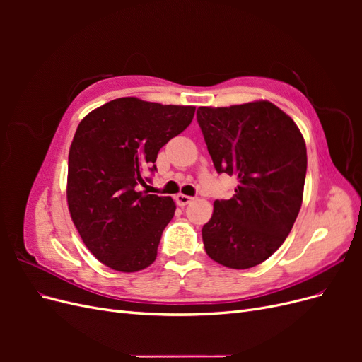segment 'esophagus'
Here are the masks:
<instances>
[{
  "label": "esophagus",
  "instance_id": "34e87169",
  "mask_svg": "<svg viewBox=\"0 0 362 362\" xmlns=\"http://www.w3.org/2000/svg\"><path fill=\"white\" fill-rule=\"evenodd\" d=\"M175 201H177V204H178L180 206H184V205H187V204H190V202L193 201V198H192V196H187V194H182V193H178L177 196H175Z\"/></svg>",
  "mask_w": 362,
  "mask_h": 362
}]
</instances>
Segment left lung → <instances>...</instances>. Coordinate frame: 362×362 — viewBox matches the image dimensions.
Here are the masks:
<instances>
[{"mask_svg":"<svg viewBox=\"0 0 362 362\" xmlns=\"http://www.w3.org/2000/svg\"><path fill=\"white\" fill-rule=\"evenodd\" d=\"M196 119L217 173L238 181L231 199L214 202L202 228L205 252L229 269L258 266L279 249L299 214L305 140L269 101L199 107Z\"/></svg>","mask_w":362,"mask_h":362,"instance_id":"left-lung-1","label":"left lung"}]
</instances>
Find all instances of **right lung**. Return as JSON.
Returning <instances> with one entry per match:
<instances>
[{"instance_id": "1", "label": "right lung", "mask_w": 362, "mask_h": 362, "mask_svg": "<svg viewBox=\"0 0 362 362\" xmlns=\"http://www.w3.org/2000/svg\"><path fill=\"white\" fill-rule=\"evenodd\" d=\"M192 105L119 98L87 115L76 128L68 161V205L84 245L119 272L156 261L164 228L175 214L170 196L139 192L157 170L158 151L187 128Z\"/></svg>"}]
</instances>
